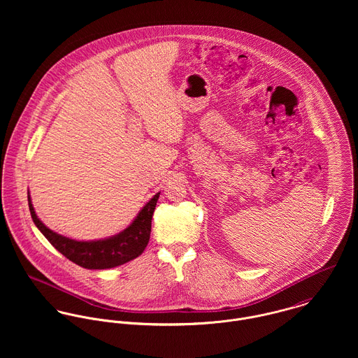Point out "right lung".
I'll return each mask as SVG.
<instances>
[{"label":"right lung","instance_id":"add662e5","mask_svg":"<svg viewBox=\"0 0 358 358\" xmlns=\"http://www.w3.org/2000/svg\"><path fill=\"white\" fill-rule=\"evenodd\" d=\"M158 197L159 193H157L153 199L141 209L134 222L121 233L102 240L77 241L62 234H57L56 231L48 229L38 219L34 206L31 204L30 193H27L29 208L33 222L44 234V237L62 255L66 256L76 264L91 270H103L121 266L138 257L145 251L150 240L152 217Z\"/></svg>","mask_w":358,"mask_h":358}]
</instances>
